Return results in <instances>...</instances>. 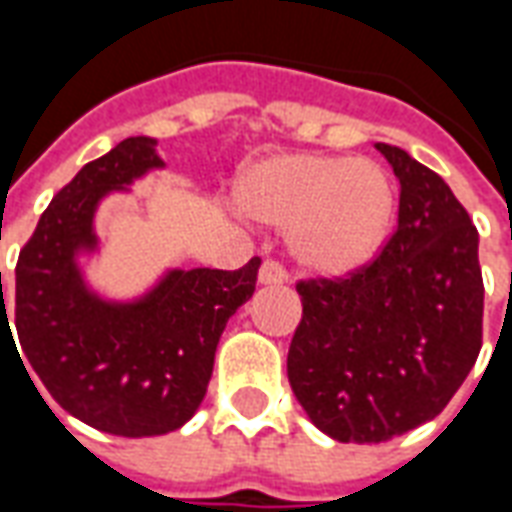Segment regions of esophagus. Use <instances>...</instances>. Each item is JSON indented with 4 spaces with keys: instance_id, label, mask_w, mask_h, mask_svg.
<instances>
[{
    "instance_id": "obj_1",
    "label": "esophagus",
    "mask_w": 512,
    "mask_h": 512,
    "mask_svg": "<svg viewBox=\"0 0 512 512\" xmlns=\"http://www.w3.org/2000/svg\"><path fill=\"white\" fill-rule=\"evenodd\" d=\"M257 282H260V285H285V282H288V271L279 266L277 260H266V263L260 266Z\"/></svg>"
}]
</instances>
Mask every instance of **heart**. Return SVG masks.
I'll return each mask as SVG.
<instances>
[{
    "instance_id": "b5f03b06",
    "label": "heart",
    "mask_w": 512,
    "mask_h": 512,
    "mask_svg": "<svg viewBox=\"0 0 512 512\" xmlns=\"http://www.w3.org/2000/svg\"><path fill=\"white\" fill-rule=\"evenodd\" d=\"M238 211L288 230L290 257L318 277L367 266L395 216V186L370 158L282 153L235 180Z\"/></svg>"
}]
</instances>
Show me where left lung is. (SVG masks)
<instances>
[{"mask_svg":"<svg viewBox=\"0 0 512 512\" xmlns=\"http://www.w3.org/2000/svg\"><path fill=\"white\" fill-rule=\"evenodd\" d=\"M400 180L397 230L345 279H304L293 395L337 441L378 444L439 417L483 345L480 235L444 180L378 142Z\"/></svg>","mask_w":512,"mask_h":512,"instance_id":"8db88e82","label":"left lung"}]
</instances>
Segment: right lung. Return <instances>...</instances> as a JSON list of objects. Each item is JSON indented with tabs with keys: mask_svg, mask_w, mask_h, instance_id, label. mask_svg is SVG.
Wrapping results in <instances>:
<instances>
[{
	"mask_svg": "<svg viewBox=\"0 0 512 512\" xmlns=\"http://www.w3.org/2000/svg\"><path fill=\"white\" fill-rule=\"evenodd\" d=\"M161 167L150 136H128L84 164L43 211L16 266L18 343L40 384L90 428L128 439L161 436L194 417L219 337L252 299L260 268V257L238 271L172 268L134 301L90 290L79 255L98 249V205ZM7 312L2 299L0 329L10 332Z\"/></svg>",
	"mask_w": 512,
	"mask_h": 512,
	"instance_id": "1",
	"label": "right lung"
}]
</instances>
